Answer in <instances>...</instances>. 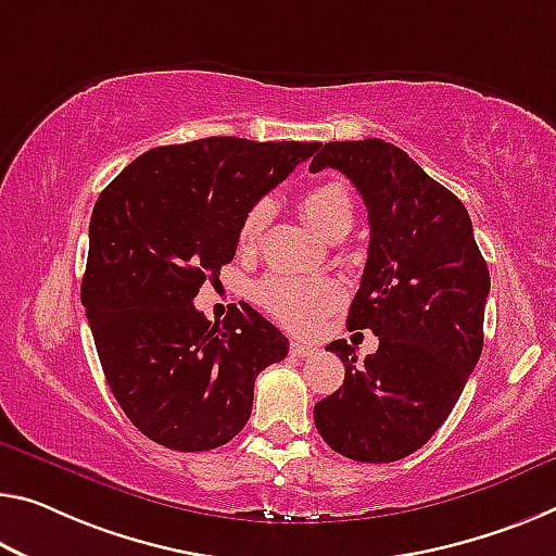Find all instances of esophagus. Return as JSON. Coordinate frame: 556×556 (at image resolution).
<instances>
[{
    "label": "esophagus",
    "mask_w": 556,
    "mask_h": 556,
    "mask_svg": "<svg viewBox=\"0 0 556 556\" xmlns=\"http://www.w3.org/2000/svg\"><path fill=\"white\" fill-rule=\"evenodd\" d=\"M315 350L318 348H313L311 343H290V355L295 357H311L315 355Z\"/></svg>",
    "instance_id": "1"
}]
</instances>
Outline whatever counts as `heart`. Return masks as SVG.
Masks as SVG:
<instances>
[{
  "label": "heart",
  "mask_w": 556,
  "mask_h": 556,
  "mask_svg": "<svg viewBox=\"0 0 556 556\" xmlns=\"http://www.w3.org/2000/svg\"><path fill=\"white\" fill-rule=\"evenodd\" d=\"M301 211L307 218V224L318 230L323 238H328V241H340L353 228L355 220L353 195L345 189V184L340 181L320 184L313 191H307L301 201ZM268 218L270 203H253L241 224V243H258L263 230L268 226ZM253 295L258 305L266 307L273 318L283 323L286 328L295 332H311L338 305L340 286L328 278L303 280L273 276L261 280L253 288Z\"/></svg>",
  "instance_id": "1"
}]
</instances>
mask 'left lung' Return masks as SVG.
Returning <instances> with one entry per match:
<instances>
[{"instance_id":"obj_1","label":"left lung","mask_w":556,"mask_h":556,"mask_svg":"<svg viewBox=\"0 0 556 556\" xmlns=\"http://www.w3.org/2000/svg\"><path fill=\"white\" fill-rule=\"evenodd\" d=\"M338 168L361 191L370 245L348 328L380 345L363 365L345 340L340 390L313 420L328 445L357 463H395L420 450L463 395L484 343L490 270L455 193L382 139L330 141L311 170Z\"/></svg>"}]
</instances>
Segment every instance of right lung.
Returning a JSON list of instances; mask_svg holds the SVG:
<instances>
[{
	"label": "right lung",
	"instance_id": "add662e5",
	"mask_svg": "<svg viewBox=\"0 0 556 556\" xmlns=\"http://www.w3.org/2000/svg\"><path fill=\"white\" fill-rule=\"evenodd\" d=\"M318 149L211 136L141 153L101 191L81 303L109 388L149 440L203 452L249 422L255 378L288 338L251 305L218 326L193 298L233 261L253 203Z\"/></svg>",
	"mask_w": 556,
	"mask_h": 556
}]
</instances>
